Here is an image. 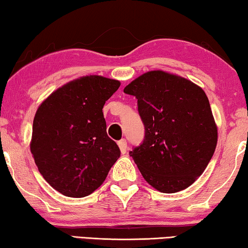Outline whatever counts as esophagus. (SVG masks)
Returning a JSON list of instances; mask_svg holds the SVG:
<instances>
[{"label": "esophagus", "mask_w": 248, "mask_h": 248, "mask_svg": "<svg viewBox=\"0 0 248 248\" xmlns=\"http://www.w3.org/2000/svg\"><path fill=\"white\" fill-rule=\"evenodd\" d=\"M118 147H120V150H121V154H125V152L127 151V142L126 140H121L118 141Z\"/></svg>", "instance_id": "34e87169"}]
</instances>
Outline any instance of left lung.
I'll return each mask as SVG.
<instances>
[{
	"mask_svg": "<svg viewBox=\"0 0 248 248\" xmlns=\"http://www.w3.org/2000/svg\"><path fill=\"white\" fill-rule=\"evenodd\" d=\"M124 93L138 99L144 124L143 142L130 152L143 178L161 193L187 188L204 171L218 141L205 93L161 70L143 73Z\"/></svg>",
	"mask_w": 248,
	"mask_h": 248,
	"instance_id": "obj_1",
	"label": "left lung"
}]
</instances>
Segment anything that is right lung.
I'll return each mask as SVG.
<instances>
[{
	"mask_svg": "<svg viewBox=\"0 0 248 248\" xmlns=\"http://www.w3.org/2000/svg\"><path fill=\"white\" fill-rule=\"evenodd\" d=\"M120 86L101 76L81 77L56 89L37 109L30 151L40 174L61 194H91L120 158L103 113Z\"/></svg>",
	"mask_w": 248,
	"mask_h": 248,
	"instance_id": "add662e5",
	"label": "right lung"
}]
</instances>
